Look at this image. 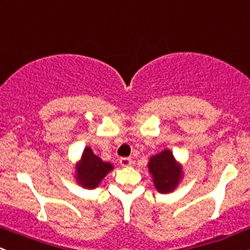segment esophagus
<instances>
[{
  "label": "esophagus",
  "instance_id": "34e87169",
  "mask_svg": "<svg viewBox=\"0 0 250 250\" xmlns=\"http://www.w3.org/2000/svg\"><path fill=\"white\" fill-rule=\"evenodd\" d=\"M131 163H132L131 158H122V159H120V165H122V166H130Z\"/></svg>",
  "mask_w": 250,
  "mask_h": 250
}]
</instances>
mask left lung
I'll return each mask as SVG.
<instances>
[{"label":"left lung","instance_id":"obj_1","mask_svg":"<svg viewBox=\"0 0 250 250\" xmlns=\"http://www.w3.org/2000/svg\"><path fill=\"white\" fill-rule=\"evenodd\" d=\"M148 167L156 190L161 194L172 191L178 185L182 177V168L169 150H164L150 158Z\"/></svg>","mask_w":250,"mask_h":250}]
</instances>
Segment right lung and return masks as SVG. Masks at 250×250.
<instances>
[{
  "instance_id": "obj_1",
  "label": "right lung",
  "mask_w": 250,
  "mask_h": 250,
  "mask_svg": "<svg viewBox=\"0 0 250 250\" xmlns=\"http://www.w3.org/2000/svg\"><path fill=\"white\" fill-rule=\"evenodd\" d=\"M110 169H113L112 165L102 161L99 156L95 155L91 148L87 146L84 149L83 156L77 168V181L87 189H94Z\"/></svg>"
}]
</instances>
